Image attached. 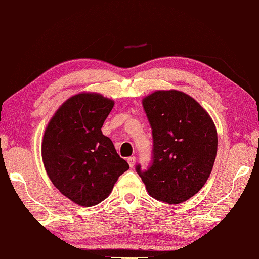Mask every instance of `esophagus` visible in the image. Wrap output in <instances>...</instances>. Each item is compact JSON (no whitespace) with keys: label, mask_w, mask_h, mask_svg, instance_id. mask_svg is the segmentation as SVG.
Masks as SVG:
<instances>
[{"label":"esophagus","mask_w":259,"mask_h":259,"mask_svg":"<svg viewBox=\"0 0 259 259\" xmlns=\"http://www.w3.org/2000/svg\"><path fill=\"white\" fill-rule=\"evenodd\" d=\"M127 162L131 167H133L135 165V162H136V157L135 156H131V157H127Z\"/></svg>","instance_id":"esophagus-1"}]
</instances>
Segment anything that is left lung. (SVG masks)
<instances>
[{
	"mask_svg": "<svg viewBox=\"0 0 259 259\" xmlns=\"http://www.w3.org/2000/svg\"><path fill=\"white\" fill-rule=\"evenodd\" d=\"M153 134V163L136 166L146 191L167 204L197 194L217 155L218 136L207 110L180 91H156L142 100Z\"/></svg>",
	"mask_w": 259,
	"mask_h": 259,
	"instance_id": "8db88e82",
	"label": "left lung"
}]
</instances>
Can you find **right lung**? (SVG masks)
I'll return each mask as SVG.
<instances>
[{
	"instance_id": "obj_1",
	"label": "right lung",
	"mask_w": 259,
	"mask_h": 259,
	"mask_svg": "<svg viewBox=\"0 0 259 259\" xmlns=\"http://www.w3.org/2000/svg\"><path fill=\"white\" fill-rule=\"evenodd\" d=\"M114 100L98 93H79L57 109L46 127L42 161L51 182L81 207L106 199L130 168L102 132Z\"/></svg>"
}]
</instances>
